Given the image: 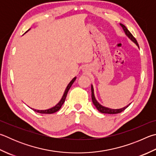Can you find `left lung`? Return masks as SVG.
<instances>
[{
  "label": "left lung",
  "instance_id": "obj_1",
  "mask_svg": "<svg viewBox=\"0 0 156 156\" xmlns=\"http://www.w3.org/2000/svg\"><path fill=\"white\" fill-rule=\"evenodd\" d=\"M120 25L121 26V27L123 28V29L124 30V32H125L126 35L128 37L131 39V40L136 44V46L139 48V46H138V42L136 41V39L134 38V37L132 35V33L129 32L128 30V29H127L125 25H123L122 24H120ZM91 98H92V101H93V103L94 104L95 106L96 107V108H97L99 111L101 113H105V114H117V113H120L122 111H123L124 110L126 109L127 107H128L130 104L129 105H127V106H125L122 108H119V109H111V108H107L105 106H103L102 105H101V104L98 102V101L96 100V99L95 98V95H94V90H93V85H91Z\"/></svg>",
  "mask_w": 156,
  "mask_h": 156
}]
</instances>
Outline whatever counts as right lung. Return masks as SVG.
Returning a JSON list of instances; mask_svg holds the SVG:
<instances>
[{
	"label": "right lung",
	"mask_w": 156,
	"mask_h": 156,
	"mask_svg": "<svg viewBox=\"0 0 156 156\" xmlns=\"http://www.w3.org/2000/svg\"><path fill=\"white\" fill-rule=\"evenodd\" d=\"M76 79V77H74L72 80L70 81V83L68 84V85H67V88L66 89V90H65L64 94L63 95V97H62L61 100L59 101V102L57 104H56V106H55L52 108H51L47 109V110H36V109H33V110H34V111H35L37 112H39V113H41V114H52V113H55L56 112H57L58 110H60L61 106H63V103L65 102V101H66V98L67 93H68V90H69L70 87H72V84L74 83Z\"/></svg>",
	"instance_id": "right-lung-1"
}]
</instances>
